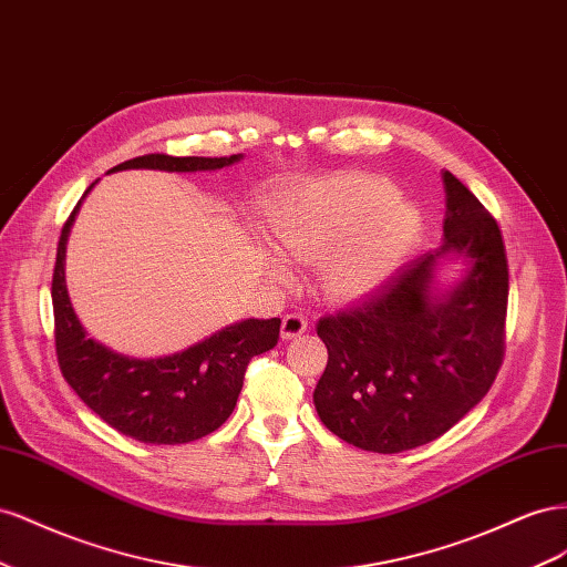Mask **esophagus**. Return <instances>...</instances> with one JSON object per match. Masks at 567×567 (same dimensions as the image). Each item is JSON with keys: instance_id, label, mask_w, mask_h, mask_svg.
<instances>
[{"instance_id": "obj_1", "label": "esophagus", "mask_w": 567, "mask_h": 567, "mask_svg": "<svg viewBox=\"0 0 567 567\" xmlns=\"http://www.w3.org/2000/svg\"><path fill=\"white\" fill-rule=\"evenodd\" d=\"M309 328V320H306L301 313H289L282 318V339H295L306 332Z\"/></svg>"}]
</instances>
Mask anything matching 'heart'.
Listing matches in <instances>:
<instances>
[{
  "label": "heart",
  "mask_w": 567,
  "mask_h": 567,
  "mask_svg": "<svg viewBox=\"0 0 567 567\" xmlns=\"http://www.w3.org/2000/svg\"><path fill=\"white\" fill-rule=\"evenodd\" d=\"M390 183L337 175L282 192L266 208V237L285 261H316L330 249L322 280L337 297L378 287L420 235L417 212Z\"/></svg>",
  "instance_id": "obj_1"
}]
</instances>
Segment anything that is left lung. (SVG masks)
<instances>
[{"label": "left lung", "instance_id": "left-lung-1", "mask_svg": "<svg viewBox=\"0 0 567 567\" xmlns=\"http://www.w3.org/2000/svg\"><path fill=\"white\" fill-rule=\"evenodd\" d=\"M444 241L351 309L318 320L328 347L313 403L332 434L375 454L423 446L489 392L504 363L508 261L501 230L456 175ZM449 255L468 268L449 293L433 285Z\"/></svg>", "mask_w": 567, "mask_h": 567}]
</instances>
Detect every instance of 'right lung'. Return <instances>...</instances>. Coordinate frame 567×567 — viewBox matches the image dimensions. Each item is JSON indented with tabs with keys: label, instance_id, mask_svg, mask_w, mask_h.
Wrapping results in <instances>:
<instances>
[{
	"label": "right lung",
	"instance_id": "add662e5",
	"mask_svg": "<svg viewBox=\"0 0 567 567\" xmlns=\"http://www.w3.org/2000/svg\"><path fill=\"white\" fill-rule=\"evenodd\" d=\"M233 156H168L144 154L118 164L125 168H156L168 173L216 171L233 166ZM94 183L85 189V194ZM83 194V199H85ZM83 199L78 202L56 247L52 278L54 342L59 368L73 392L104 423L144 444H187L218 430L235 411L247 365L270 351L280 339V318L241 320L204 342L164 359H131L94 342L73 311L66 289V241Z\"/></svg>",
	"mask_w": 567,
	"mask_h": 567
}]
</instances>
